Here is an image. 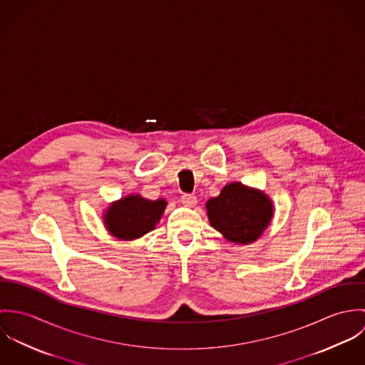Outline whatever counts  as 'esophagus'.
<instances>
[{"label": "esophagus", "mask_w": 365, "mask_h": 365, "mask_svg": "<svg viewBox=\"0 0 365 365\" xmlns=\"http://www.w3.org/2000/svg\"><path fill=\"white\" fill-rule=\"evenodd\" d=\"M181 202L185 205V207H194L197 204V197L192 195V194H184L181 197Z\"/></svg>", "instance_id": "obj_1"}]
</instances>
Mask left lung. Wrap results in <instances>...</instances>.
Returning a JSON list of instances; mask_svg holds the SVG:
<instances>
[{
	"label": "left lung",
	"instance_id": "left-lung-1",
	"mask_svg": "<svg viewBox=\"0 0 365 365\" xmlns=\"http://www.w3.org/2000/svg\"><path fill=\"white\" fill-rule=\"evenodd\" d=\"M210 226L225 239L236 245L256 242L268 227L274 207L271 200L256 188L242 182H230L223 187L216 198L207 202Z\"/></svg>",
	"mask_w": 365,
	"mask_h": 365
}]
</instances>
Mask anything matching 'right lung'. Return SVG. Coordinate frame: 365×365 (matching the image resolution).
Listing matches in <instances>:
<instances>
[{"instance_id":"add662e5","label":"right lung","mask_w":365,"mask_h":365,"mask_svg":"<svg viewBox=\"0 0 365 365\" xmlns=\"http://www.w3.org/2000/svg\"><path fill=\"white\" fill-rule=\"evenodd\" d=\"M165 207L163 198L150 201L138 194L128 195L105 210V227L120 240L139 239L156 227Z\"/></svg>"}]
</instances>
